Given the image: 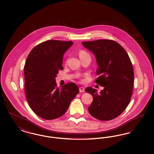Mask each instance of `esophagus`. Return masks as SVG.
Wrapping results in <instances>:
<instances>
[{
    "instance_id": "34e87169",
    "label": "esophagus",
    "mask_w": 154,
    "mask_h": 154,
    "mask_svg": "<svg viewBox=\"0 0 154 154\" xmlns=\"http://www.w3.org/2000/svg\"><path fill=\"white\" fill-rule=\"evenodd\" d=\"M79 91H80V92H84L85 91V88L84 87H80L79 88Z\"/></svg>"
}]
</instances>
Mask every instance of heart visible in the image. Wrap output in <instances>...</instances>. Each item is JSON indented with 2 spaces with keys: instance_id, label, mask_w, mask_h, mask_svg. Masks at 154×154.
I'll list each match as a JSON object with an SVG mask.
<instances>
[{
  "instance_id": "b5f03b06",
  "label": "heart",
  "mask_w": 154,
  "mask_h": 154,
  "mask_svg": "<svg viewBox=\"0 0 154 154\" xmlns=\"http://www.w3.org/2000/svg\"><path fill=\"white\" fill-rule=\"evenodd\" d=\"M85 54H87L86 52L85 51H81L79 52V56H82V55H85Z\"/></svg>"
}]
</instances>
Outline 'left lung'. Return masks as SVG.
Listing matches in <instances>:
<instances>
[{"label": "left lung", "mask_w": 154, "mask_h": 154, "mask_svg": "<svg viewBox=\"0 0 154 154\" xmlns=\"http://www.w3.org/2000/svg\"><path fill=\"white\" fill-rule=\"evenodd\" d=\"M82 44L95 55L98 65L96 83L104 87L99 94L90 87L85 89L93 96L89 112L99 120L113 119L131 102L134 82L131 60L124 48L114 40L100 39Z\"/></svg>", "instance_id": "obj_1"}]
</instances>
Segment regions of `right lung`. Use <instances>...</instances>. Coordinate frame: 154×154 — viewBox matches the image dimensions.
<instances>
[{"label":"right lung","mask_w":154,"mask_h":154,"mask_svg":"<svg viewBox=\"0 0 154 154\" xmlns=\"http://www.w3.org/2000/svg\"><path fill=\"white\" fill-rule=\"evenodd\" d=\"M72 41L52 40L35 46L30 52L24 66L25 92L30 109L47 120L63 116L79 92V87L69 82L58 88L55 77L63 70L65 52Z\"/></svg>","instance_id":"right-lung-1"}]
</instances>
